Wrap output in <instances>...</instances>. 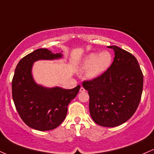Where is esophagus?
Wrapping results in <instances>:
<instances>
[{
	"instance_id": "esophagus-1",
	"label": "esophagus",
	"mask_w": 154,
	"mask_h": 154,
	"mask_svg": "<svg viewBox=\"0 0 154 154\" xmlns=\"http://www.w3.org/2000/svg\"><path fill=\"white\" fill-rule=\"evenodd\" d=\"M85 88H82V87H81L80 89H79V92H85Z\"/></svg>"
}]
</instances>
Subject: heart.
<instances>
[{
    "label": "heart",
    "instance_id": "b5f03b06",
    "mask_svg": "<svg viewBox=\"0 0 154 154\" xmlns=\"http://www.w3.org/2000/svg\"><path fill=\"white\" fill-rule=\"evenodd\" d=\"M112 61V56L110 51L92 52L86 55L81 62L80 69L87 70L86 77L88 79H95L110 67Z\"/></svg>",
    "mask_w": 154,
    "mask_h": 154
}]
</instances>
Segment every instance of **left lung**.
<instances>
[{
	"label": "left lung",
	"instance_id": "obj_1",
	"mask_svg": "<svg viewBox=\"0 0 154 154\" xmlns=\"http://www.w3.org/2000/svg\"><path fill=\"white\" fill-rule=\"evenodd\" d=\"M114 60L105 73L82 86L90 96V116L98 125L116 127L136 112L141 98L143 76L136 57L117 46Z\"/></svg>",
	"mask_w": 154,
	"mask_h": 154
}]
</instances>
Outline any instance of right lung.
I'll list each match as a JSON object with an SVG mask.
<instances>
[{
  "instance_id": "add662e5",
  "label": "right lung",
  "mask_w": 154,
  "mask_h": 154,
  "mask_svg": "<svg viewBox=\"0 0 154 154\" xmlns=\"http://www.w3.org/2000/svg\"><path fill=\"white\" fill-rule=\"evenodd\" d=\"M62 53L47 49L35 50L22 58L15 69L12 96L20 117L28 126L41 131L56 128L65 119L67 106L78 93L80 85L73 89L47 88L37 84L32 75L33 64L38 60L62 59Z\"/></svg>"
}]
</instances>
